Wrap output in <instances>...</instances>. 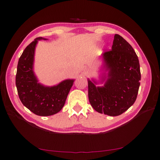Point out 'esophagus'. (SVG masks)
Returning a JSON list of instances; mask_svg holds the SVG:
<instances>
[{
    "label": "esophagus",
    "mask_w": 160,
    "mask_h": 160,
    "mask_svg": "<svg viewBox=\"0 0 160 160\" xmlns=\"http://www.w3.org/2000/svg\"><path fill=\"white\" fill-rule=\"evenodd\" d=\"M81 72L83 74H87L88 72V68H87L86 66H83V68H81Z\"/></svg>",
    "instance_id": "34e87169"
}]
</instances>
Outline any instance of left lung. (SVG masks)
<instances>
[{
    "instance_id": "8db88e82",
    "label": "left lung",
    "mask_w": 160,
    "mask_h": 160,
    "mask_svg": "<svg viewBox=\"0 0 160 160\" xmlns=\"http://www.w3.org/2000/svg\"><path fill=\"white\" fill-rule=\"evenodd\" d=\"M109 70L103 87H96L88 80V98L98 113L116 116L127 111L136 101L140 87V63L132 47L115 34L112 50L102 54Z\"/></svg>"
}]
</instances>
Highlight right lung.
I'll return each mask as SVG.
<instances>
[{
    "mask_svg": "<svg viewBox=\"0 0 160 160\" xmlns=\"http://www.w3.org/2000/svg\"><path fill=\"white\" fill-rule=\"evenodd\" d=\"M42 39H35L21 55L17 66L16 85L22 104L35 114L47 116L55 114L62 109L74 80H65L51 88L38 83L33 63L35 45Z\"/></svg>",
    "mask_w": 160,
    "mask_h": 160,
    "instance_id": "right-lung-1",
    "label": "right lung"
}]
</instances>
